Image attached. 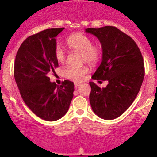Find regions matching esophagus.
<instances>
[{"label": "esophagus", "instance_id": "34e87169", "mask_svg": "<svg viewBox=\"0 0 157 157\" xmlns=\"http://www.w3.org/2000/svg\"><path fill=\"white\" fill-rule=\"evenodd\" d=\"M80 85H81V84H80L79 82H75V87H76V88L79 86Z\"/></svg>", "mask_w": 157, "mask_h": 157}]
</instances>
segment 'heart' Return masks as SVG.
Wrapping results in <instances>:
<instances>
[{
  "instance_id": "obj_1",
  "label": "heart",
  "mask_w": 157,
  "mask_h": 157,
  "mask_svg": "<svg viewBox=\"0 0 157 157\" xmlns=\"http://www.w3.org/2000/svg\"><path fill=\"white\" fill-rule=\"evenodd\" d=\"M67 45L71 49L81 52L82 61L90 64L98 63L101 56V47L99 44L92 43L91 38L82 34H75L67 37ZM55 57L59 63L65 60V52L63 48L57 45L55 48ZM89 72L86 67H69L65 70L64 74L67 78L75 82H81Z\"/></svg>"
}]
</instances>
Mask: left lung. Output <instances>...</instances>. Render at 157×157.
<instances>
[{
    "label": "left lung",
    "mask_w": 157,
    "mask_h": 157,
    "mask_svg": "<svg viewBox=\"0 0 157 157\" xmlns=\"http://www.w3.org/2000/svg\"><path fill=\"white\" fill-rule=\"evenodd\" d=\"M98 37L102 47V61L92 76L108 81L105 88L90 82V102L97 116L107 120L121 116L134 102L145 76L143 57L135 41L111 26L87 28Z\"/></svg>",
    "instance_id": "8db88e82"
}]
</instances>
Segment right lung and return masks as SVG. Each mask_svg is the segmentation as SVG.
I'll use <instances>...</instances> for the list:
<instances>
[{
  "label": "right lung",
  "instance_id": "1",
  "mask_svg": "<svg viewBox=\"0 0 157 157\" xmlns=\"http://www.w3.org/2000/svg\"><path fill=\"white\" fill-rule=\"evenodd\" d=\"M63 29H47L28 37L15 59L14 76L24 103L46 121H56L66 114L75 90L72 82L64 80L57 86L48 77L58 67L56 37Z\"/></svg>",
  "mask_w": 157,
  "mask_h": 157
}]
</instances>
